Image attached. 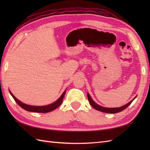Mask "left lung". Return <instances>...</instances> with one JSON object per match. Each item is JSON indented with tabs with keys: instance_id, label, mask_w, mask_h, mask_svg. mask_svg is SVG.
I'll list each match as a JSON object with an SVG mask.
<instances>
[{
	"instance_id": "8db88e82",
	"label": "left lung",
	"mask_w": 150,
	"mask_h": 150,
	"mask_svg": "<svg viewBox=\"0 0 150 150\" xmlns=\"http://www.w3.org/2000/svg\"><path fill=\"white\" fill-rule=\"evenodd\" d=\"M136 97H137V96L135 98H133L131 101H129L128 103H127L126 104L124 105V106H121V107H119V108H106V107L101 106H100V105L97 104L96 103H95V102L93 100V99L91 98V97H90V94L88 93V98L89 103H90V104H91V106L93 108H95V110L102 111V112H104V113H116L120 112V111H122L124 110H125L127 107L129 106Z\"/></svg>"
}]
</instances>
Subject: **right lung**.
Listing matches in <instances>:
<instances>
[{
    "label": "right lung",
    "mask_w": 150,
    "mask_h": 150,
    "mask_svg": "<svg viewBox=\"0 0 150 150\" xmlns=\"http://www.w3.org/2000/svg\"><path fill=\"white\" fill-rule=\"evenodd\" d=\"M9 93H10L12 97L14 98V100H15L16 103H17L22 108H23L24 110H26L28 111H31V112L47 113V112H50V111H53L54 110H55L57 108H58L60 105L61 104V103H62L64 97V95H65L66 90L63 92V93L61 95V96H60L55 102H54V103L50 104L49 105H46V106H31V105H28V104L22 103L21 101L17 99V98L12 94L10 90H9Z\"/></svg>",
    "instance_id": "right-lung-1"
}]
</instances>
